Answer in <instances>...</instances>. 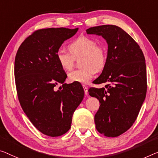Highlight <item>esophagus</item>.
Instances as JSON below:
<instances>
[{"mask_svg":"<svg viewBox=\"0 0 158 158\" xmlns=\"http://www.w3.org/2000/svg\"><path fill=\"white\" fill-rule=\"evenodd\" d=\"M82 87H83V89H84V91H85V94H88V87H87V86L85 85H82Z\"/></svg>","mask_w":158,"mask_h":158,"instance_id":"34e87169","label":"esophagus"}]
</instances>
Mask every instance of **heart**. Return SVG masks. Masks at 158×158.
<instances>
[{
	"instance_id": "b5f03b06",
	"label": "heart",
	"mask_w": 158,
	"mask_h": 158,
	"mask_svg": "<svg viewBox=\"0 0 158 158\" xmlns=\"http://www.w3.org/2000/svg\"><path fill=\"white\" fill-rule=\"evenodd\" d=\"M69 52L59 48L56 58L60 67L64 71H71L74 64V58L82 56L81 62L82 69L69 74L71 82L81 84L88 83L93 79L97 71H100L106 64V52L103 46L97 44L92 37L81 36L74 40L69 47Z\"/></svg>"
}]
</instances>
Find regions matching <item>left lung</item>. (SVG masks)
Wrapping results in <instances>:
<instances>
[{
    "label": "left lung",
    "mask_w": 158,
    "mask_h": 158,
    "mask_svg": "<svg viewBox=\"0 0 158 158\" xmlns=\"http://www.w3.org/2000/svg\"><path fill=\"white\" fill-rule=\"evenodd\" d=\"M86 32L102 36L108 45L105 65L94 81L96 84L106 82V85L88 90L100 104L94 116L95 127L105 136H118L135 122L146 95L143 53L135 40L118 26L93 27Z\"/></svg>",
    "instance_id": "8db88e82"
}]
</instances>
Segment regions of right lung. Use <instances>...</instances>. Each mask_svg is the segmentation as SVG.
<instances>
[{
    "mask_svg": "<svg viewBox=\"0 0 158 158\" xmlns=\"http://www.w3.org/2000/svg\"><path fill=\"white\" fill-rule=\"evenodd\" d=\"M78 28L39 30L22 43L15 59L17 93L24 112L44 134L60 136L71 128L75 110L84 98L79 83H65L67 77L56 54ZM62 84L56 91L54 87ZM60 88V87H59Z\"/></svg>",
    "mask_w": 158,
    "mask_h": 158,
    "instance_id": "obj_1",
    "label": "right lung"
}]
</instances>
